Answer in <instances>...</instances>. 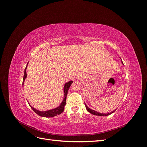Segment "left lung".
<instances>
[{"label": "left lung", "mask_w": 147, "mask_h": 147, "mask_svg": "<svg viewBox=\"0 0 147 147\" xmlns=\"http://www.w3.org/2000/svg\"><path fill=\"white\" fill-rule=\"evenodd\" d=\"M122 64H123V62H122ZM84 104H85V106H86V110L88 111L90 113H91V114H92V115H97V116H100V117H105V116H108V115H110V114H112V113H113L115 111V110H113V111H112V112H110V113H99V112H96V111H95V110H92V109H90L86 105V104L84 103Z\"/></svg>", "instance_id": "8db88e82"}]
</instances>
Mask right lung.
Wrapping results in <instances>:
<instances>
[{
    "label": "right lung",
    "mask_w": 147,
    "mask_h": 147,
    "mask_svg": "<svg viewBox=\"0 0 147 147\" xmlns=\"http://www.w3.org/2000/svg\"><path fill=\"white\" fill-rule=\"evenodd\" d=\"M27 64V66H28ZM27 66H26V67L25 68L24 70V77H23V86L24 85V80H26V77H27V74H26V69H27ZM73 83V81H69L67 83H66L64 84V99L63 102H61V104L59 105V107H57L55 108V109H51V110H48L47 111H39L37 109H34V107H32V106H30V104H29V105L30 106L31 109H32L34 112L37 113V115H38L39 116L42 117H54L55 116H56L57 115H59L61 114L62 112H63L64 110V107L65 105V102H66V97H67V92L69 91V89L70 88V86H71V84Z\"/></svg>",
    "instance_id": "right-lung-1"
}]
</instances>
